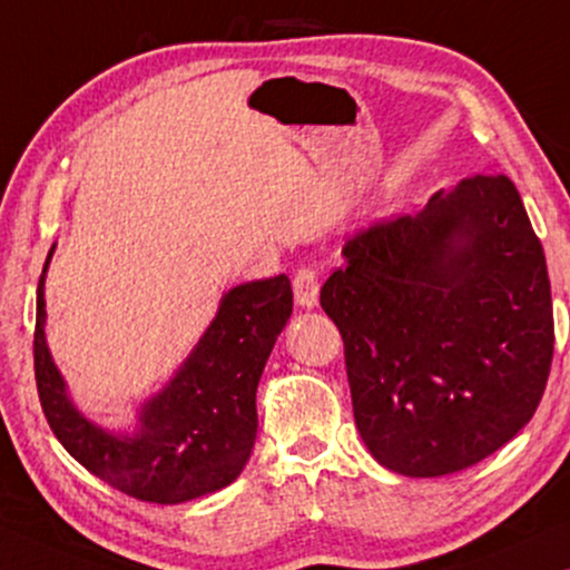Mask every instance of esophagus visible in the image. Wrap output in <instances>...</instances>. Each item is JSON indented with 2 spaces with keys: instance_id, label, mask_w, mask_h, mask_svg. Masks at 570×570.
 I'll list each match as a JSON object with an SVG mask.
<instances>
[{
  "instance_id": "34e87169",
  "label": "esophagus",
  "mask_w": 570,
  "mask_h": 570,
  "mask_svg": "<svg viewBox=\"0 0 570 570\" xmlns=\"http://www.w3.org/2000/svg\"><path fill=\"white\" fill-rule=\"evenodd\" d=\"M293 293H295V303L303 308H314L318 303V275L316 269L311 267H301L293 277Z\"/></svg>"
}]
</instances>
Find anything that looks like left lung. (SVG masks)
Listing matches in <instances>:
<instances>
[{
  "mask_svg": "<svg viewBox=\"0 0 570 570\" xmlns=\"http://www.w3.org/2000/svg\"><path fill=\"white\" fill-rule=\"evenodd\" d=\"M342 254L322 308L345 342L355 425L379 464L441 478L532 420L556 332L542 244L511 178H464Z\"/></svg>",
  "mask_w": 570,
  "mask_h": 570,
  "instance_id": "1",
  "label": "left lung"
}]
</instances>
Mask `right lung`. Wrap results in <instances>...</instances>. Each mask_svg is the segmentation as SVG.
Returning <instances> with one entry per match:
<instances>
[{"instance_id": "right-lung-1", "label": "right lung", "mask_w": 570, "mask_h": 570, "mask_svg": "<svg viewBox=\"0 0 570 570\" xmlns=\"http://www.w3.org/2000/svg\"><path fill=\"white\" fill-rule=\"evenodd\" d=\"M46 256L36 298V384L61 446L137 501L174 505L215 493L244 472L256 441V386L293 314L285 275L230 287L189 357L137 410L131 433H114L75 407L46 345Z\"/></svg>"}]
</instances>
